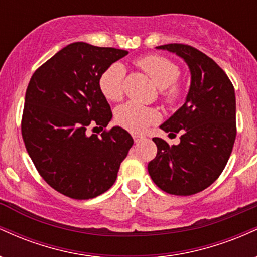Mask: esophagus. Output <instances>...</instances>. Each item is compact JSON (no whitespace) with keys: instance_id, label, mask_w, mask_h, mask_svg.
<instances>
[{"instance_id":"esophagus-1","label":"esophagus","mask_w":257,"mask_h":257,"mask_svg":"<svg viewBox=\"0 0 257 257\" xmlns=\"http://www.w3.org/2000/svg\"><path fill=\"white\" fill-rule=\"evenodd\" d=\"M133 139H134V141H135V144H138L139 141H141L143 140V137H140V135H133Z\"/></svg>"}]
</instances>
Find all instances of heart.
Here are the masks:
<instances>
[{
  "label": "heart",
  "mask_w": 257,
  "mask_h": 257,
  "mask_svg": "<svg viewBox=\"0 0 257 257\" xmlns=\"http://www.w3.org/2000/svg\"><path fill=\"white\" fill-rule=\"evenodd\" d=\"M137 65L147 73L151 81L162 89V100L168 106L175 105L181 99L182 89L178 83L180 69L174 61L159 55H146L139 58ZM124 76L123 65H110L99 78V87L104 96L110 101H119L124 94ZM159 118L158 112L153 108L141 106L135 102H126L116 110L117 123L132 133H143L147 126Z\"/></svg>",
  "instance_id": "obj_1"
}]
</instances>
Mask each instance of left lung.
<instances>
[{
  "mask_svg": "<svg viewBox=\"0 0 257 257\" xmlns=\"http://www.w3.org/2000/svg\"><path fill=\"white\" fill-rule=\"evenodd\" d=\"M156 48L184 59L191 85L185 104L161 125L170 134L181 133L180 144L170 146L153 138L157 155L147 169L162 191L191 196L213 184L231 156L237 134L234 88L219 65L194 47L169 43Z\"/></svg>",
  "mask_w": 257,
  "mask_h": 257,
  "instance_id": "1",
  "label": "left lung"
}]
</instances>
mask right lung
<instances>
[{
    "mask_svg": "<svg viewBox=\"0 0 257 257\" xmlns=\"http://www.w3.org/2000/svg\"><path fill=\"white\" fill-rule=\"evenodd\" d=\"M128 52L75 42L35 71L25 94L22 135L44 181L72 199L106 192L134 144L120 126L106 128L111 107L99 87L101 73Z\"/></svg>",
    "mask_w": 257,
    "mask_h": 257,
    "instance_id": "obj_1",
    "label": "right lung"
}]
</instances>
